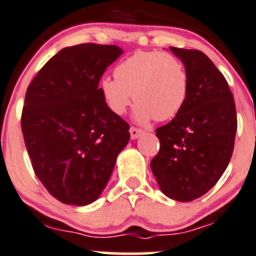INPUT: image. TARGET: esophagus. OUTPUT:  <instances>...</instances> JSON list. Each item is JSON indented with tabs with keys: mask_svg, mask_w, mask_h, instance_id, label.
<instances>
[{
	"mask_svg": "<svg viewBox=\"0 0 256 256\" xmlns=\"http://www.w3.org/2000/svg\"><path fill=\"white\" fill-rule=\"evenodd\" d=\"M142 134H144V131L141 130V128H135V126H131L130 128V135H131V138H132V140L138 138L141 135H142Z\"/></svg>",
	"mask_w": 256,
	"mask_h": 256,
	"instance_id": "obj_1",
	"label": "esophagus"
}]
</instances>
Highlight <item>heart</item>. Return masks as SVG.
I'll list each match as a JSON object with an SVG mask.
<instances>
[{"label": "heart", "instance_id": "1", "mask_svg": "<svg viewBox=\"0 0 256 256\" xmlns=\"http://www.w3.org/2000/svg\"><path fill=\"white\" fill-rule=\"evenodd\" d=\"M114 76L100 80L105 104L116 115H124L134 100V118L138 124L171 120L180 112L190 92V79L182 62L162 52H135L114 69Z\"/></svg>", "mask_w": 256, "mask_h": 256}]
</instances>
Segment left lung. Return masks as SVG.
<instances>
[{
  "instance_id": "left-lung-1",
  "label": "left lung",
  "mask_w": 256,
  "mask_h": 256,
  "mask_svg": "<svg viewBox=\"0 0 256 256\" xmlns=\"http://www.w3.org/2000/svg\"><path fill=\"white\" fill-rule=\"evenodd\" d=\"M170 49L187 70L190 92L180 112L156 130L160 151L151 170L167 197L190 202L206 194L228 167L238 126L236 102L224 76L204 53Z\"/></svg>"
}]
</instances>
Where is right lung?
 <instances>
[{"instance_id": "1", "label": "right lung", "mask_w": 256, "mask_h": 256, "mask_svg": "<svg viewBox=\"0 0 256 256\" xmlns=\"http://www.w3.org/2000/svg\"><path fill=\"white\" fill-rule=\"evenodd\" d=\"M122 54L95 43L63 48L26 92L22 132L36 176L62 203L86 206L109 182L130 140L128 124L105 104L99 82Z\"/></svg>"}]
</instances>
